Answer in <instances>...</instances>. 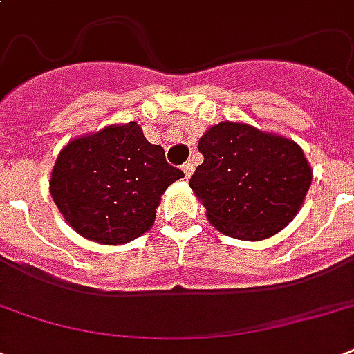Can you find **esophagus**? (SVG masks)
<instances>
[{
    "label": "esophagus",
    "instance_id": "34e87169",
    "mask_svg": "<svg viewBox=\"0 0 354 354\" xmlns=\"http://www.w3.org/2000/svg\"><path fill=\"white\" fill-rule=\"evenodd\" d=\"M182 171H183V174H185V178H191V174H193V171H194V167H193V163H183L182 165Z\"/></svg>",
    "mask_w": 354,
    "mask_h": 354
}]
</instances>
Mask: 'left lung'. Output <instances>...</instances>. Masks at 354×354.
<instances>
[{
  "label": "left lung",
  "mask_w": 354,
  "mask_h": 354,
  "mask_svg": "<svg viewBox=\"0 0 354 354\" xmlns=\"http://www.w3.org/2000/svg\"><path fill=\"white\" fill-rule=\"evenodd\" d=\"M204 163L189 185L224 235L263 241L297 215L313 182L301 147L244 122L222 121L200 138Z\"/></svg>",
  "instance_id": "left-lung-1"
}]
</instances>
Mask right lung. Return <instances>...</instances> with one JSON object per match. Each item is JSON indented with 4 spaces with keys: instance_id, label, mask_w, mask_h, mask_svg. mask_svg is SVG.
<instances>
[{
    "instance_id": "add662e5",
    "label": "right lung",
    "mask_w": 354,
    "mask_h": 354,
    "mask_svg": "<svg viewBox=\"0 0 354 354\" xmlns=\"http://www.w3.org/2000/svg\"><path fill=\"white\" fill-rule=\"evenodd\" d=\"M182 176L132 121L69 141L53 167L49 189L79 235L124 244L149 232L161 194Z\"/></svg>"
}]
</instances>
